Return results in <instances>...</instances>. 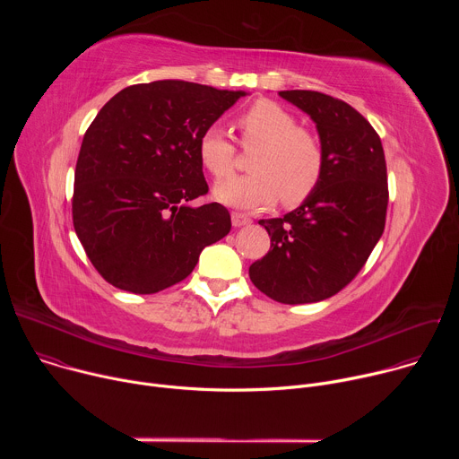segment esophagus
Here are the masks:
<instances>
[{
  "label": "esophagus",
  "instance_id": "34e87169",
  "mask_svg": "<svg viewBox=\"0 0 459 459\" xmlns=\"http://www.w3.org/2000/svg\"><path fill=\"white\" fill-rule=\"evenodd\" d=\"M232 227H243V225H250V218L248 216H245V214H241V212H232Z\"/></svg>",
  "mask_w": 459,
  "mask_h": 459
}]
</instances>
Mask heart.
Instances as JSON below:
<instances>
[{
  "label": "heart",
  "instance_id": "heart-1",
  "mask_svg": "<svg viewBox=\"0 0 459 459\" xmlns=\"http://www.w3.org/2000/svg\"><path fill=\"white\" fill-rule=\"evenodd\" d=\"M241 145L255 149L248 169L252 174L221 181L214 198L229 207L261 211L273 207L281 195L285 207L308 200L325 170V152L319 140L298 126L292 112L281 105L257 100L239 117ZM234 145L223 130L207 128L198 143L204 167L216 178H229L234 170Z\"/></svg>",
  "mask_w": 459,
  "mask_h": 459
}]
</instances>
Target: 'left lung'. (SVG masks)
Returning <instances> with one entry per match:
<instances>
[{"label":"left lung","mask_w":459,"mask_h":459,"mask_svg":"<svg viewBox=\"0 0 459 459\" xmlns=\"http://www.w3.org/2000/svg\"><path fill=\"white\" fill-rule=\"evenodd\" d=\"M316 123L323 178L298 209L259 220L271 250L248 269L274 301L316 303L340 292L365 265L385 229L386 165L372 125L349 103L316 91H281Z\"/></svg>","instance_id":"8db88e82"}]
</instances>
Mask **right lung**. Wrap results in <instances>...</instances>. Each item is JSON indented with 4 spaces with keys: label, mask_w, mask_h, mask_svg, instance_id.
I'll list each match as a JSON object with an SVG mask.
<instances>
[{
    "label": "right lung",
    "mask_w": 459,
    "mask_h": 459,
    "mask_svg": "<svg viewBox=\"0 0 459 459\" xmlns=\"http://www.w3.org/2000/svg\"><path fill=\"white\" fill-rule=\"evenodd\" d=\"M245 91L179 80L119 91L83 136L73 220L96 271L116 289L154 294L185 280L230 230L198 156L202 134Z\"/></svg>",
    "instance_id": "add662e5"
}]
</instances>
